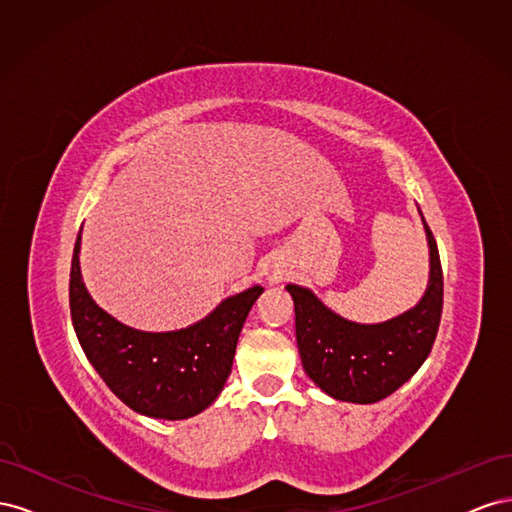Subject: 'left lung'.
<instances>
[{"instance_id": "left-lung-1", "label": "left lung", "mask_w": 512, "mask_h": 512, "mask_svg": "<svg viewBox=\"0 0 512 512\" xmlns=\"http://www.w3.org/2000/svg\"><path fill=\"white\" fill-rule=\"evenodd\" d=\"M429 243V284L412 309L380 324L350 322L312 290L288 284L294 301L297 346L305 374L320 389L352 404H376L395 393L425 363L442 318V265L436 239L423 218Z\"/></svg>"}]
</instances>
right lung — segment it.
I'll use <instances>...</instances> for the list:
<instances>
[{"label":"right lung","mask_w":512,"mask_h":512,"mask_svg":"<svg viewBox=\"0 0 512 512\" xmlns=\"http://www.w3.org/2000/svg\"><path fill=\"white\" fill-rule=\"evenodd\" d=\"M79 252L81 232L70 269L72 324L108 389L134 412L166 421L209 408L224 389L243 322L265 288L252 286L228 297L188 329L145 333L117 322L89 297Z\"/></svg>","instance_id":"right-lung-1"}]
</instances>
